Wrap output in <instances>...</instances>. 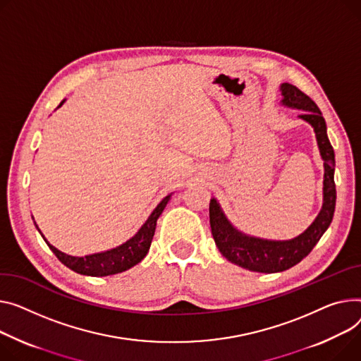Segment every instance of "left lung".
Returning a JSON list of instances; mask_svg holds the SVG:
<instances>
[{
    "label": "left lung",
    "mask_w": 361,
    "mask_h": 361,
    "mask_svg": "<svg viewBox=\"0 0 361 361\" xmlns=\"http://www.w3.org/2000/svg\"><path fill=\"white\" fill-rule=\"evenodd\" d=\"M280 92L283 97L280 103L286 107L303 110L299 118L314 128L319 154L324 161V199L315 221L300 235L286 239V241L257 238L241 232L226 218L219 202L214 197L210 199V228L218 250L232 264L257 273H280L300 262L318 244L321 236L331 225L335 200H337V190L334 183L335 155L326 135V123L321 110L306 94L289 82L280 84Z\"/></svg>",
    "instance_id": "obj_1"
}]
</instances>
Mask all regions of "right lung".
<instances>
[{
    "label": "right lung",
    "instance_id": "add662e5",
    "mask_svg": "<svg viewBox=\"0 0 361 361\" xmlns=\"http://www.w3.org/2000/svg\"><path fill=\"white\" fill-rule=\"evenodd\" d=\"M66 100H62L61 104L58 106V109L65 103ZM173 193L165 196L158 206L152 210V213L149 214V218L145 221L139 231L130 238L128 239L126 243H123L122 245H118L116 248L107 250V251H102V252H95V254H88L84 257H72L69 254H65L62 251H59L58 248H55L54 245H51L47 243V239L44 238V235L40 232L39 226L36 225L37 231L40 232L42 238L44 239V243L47 244L52 250V252L58 257V259L66 266L68 269H71L72 271H75L78 274L82 276H91V277H104V276H113L117 273L126 271L129 269H132L133 266H136L137 262H140L143 258L147 257L152 238L155 233V228H157V221L161 216L162 210L165 209L166 203L170 202Z\"/></svg>",
    "mask_w": 361,
    "mask_h": 361
}]
</instances>
